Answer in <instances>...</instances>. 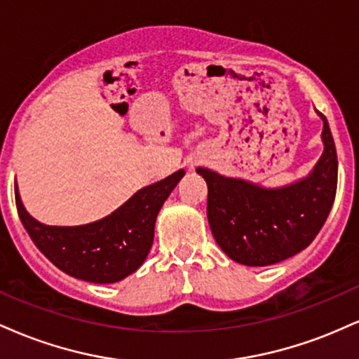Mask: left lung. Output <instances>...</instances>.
<instances>
[{"mask_svg":"<svg viewBox=\"0 0 359 359\" xmlns=\"http://www.w3.org/2000/svg\"><path fill=\"white\" fill-rule=\"evenodd\" d=\"M324 151L306 179L263 189L197 168L208 184V221L214 240L234 262L266 266L307 248L327 219L337 187L336 145L323 113Z\"/></svg>","mask_w":359,"mask_h":359,"instance_id":"left-lung-1","label":"left lung"}]
</instances>
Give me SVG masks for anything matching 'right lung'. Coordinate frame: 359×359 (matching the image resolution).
Segmentation results:
<instances>
[{
  "label": "right lung",
  "instance_id": "right-lung-1",
  "mask_svg": "<svg viewBox=\"0 0 359 359\" xmlns=\"http://www.w3.org/2000/svg\"><path fill=\"white\" fill-rule=\"evenodd\" d=\"M177 170L131 196L109 216L82 226H47L27 212L15 185L18 216L35 246L57 269L93 283H114L137 271L154 243L160 208L182 179Z\"/></svg>",
  "mask_w": 359,
  "mask_h": 359
}]
</instances>
